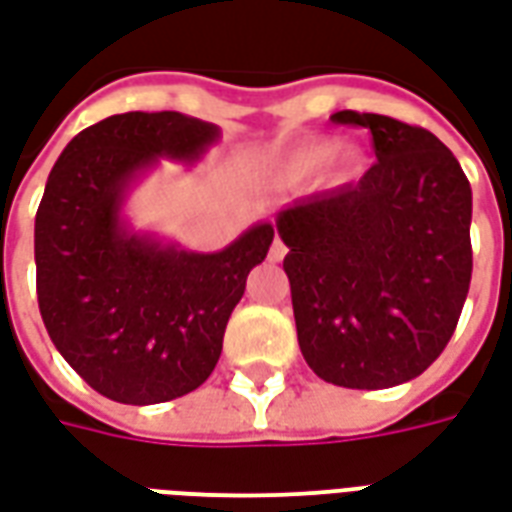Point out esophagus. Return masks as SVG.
<instances>
[{
	"label": "esophagus",
	"instance_id": "esophagus-1",
	"mask_svg": "<svg viewBox=\"0 0 512 512\" xmlns=\"http://www.w3.org/2000/svg\"><path fill=\"white\" fill-rule=\"evenodd\" d=\"M286 256V245H283L278 237L272 240V248H270V261H281Z\"/></svg>",
	"mask_w": 512,
	"mask_h": 512
}]
</instances>
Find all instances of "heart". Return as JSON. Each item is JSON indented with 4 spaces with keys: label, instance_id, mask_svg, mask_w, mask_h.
<instances>
[{
    "label": "heart",
    "instance_id": "obj_1",
    "mask_svg": "<svg viewBox=\"0 0 512 512\" xmlns=\"http://www.w3.org/2000/svg\"><path fill=\"white\" fill-rule=\"evenodd\" d=\"M327 158H330V144H311V147L297 149V152H292V155L278 166V177H281L283 182L311 177L313 171L319 169Z\"/></svg>",
    "mask_w": 512,
    "mask_h": 512
}]
</instances>
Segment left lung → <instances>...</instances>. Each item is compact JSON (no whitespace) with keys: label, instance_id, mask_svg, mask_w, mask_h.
<instances>
[{"label":"left lung","instance_id":"1","mask_svg":"<svg viewBox=\"0 0 512 512\" xmlns=\"http://www.w3.org/2000/svg\"><path fill=\"white\" fill-rule=\"evenodd\" d=\"M374 136L360 182L313 193L275 215L302 357L319 379L384 390L445 352L472 281V188L425 128L335 111Z\"/></svg>","mask_w":512,"mask_h":512}]
</instances>
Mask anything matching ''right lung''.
<instances>
[{"instance_id":"right-lung-1","label":"right lung","mask_w":512,"mask_h":512,"mask_svg":"<svg viewBox=\"0 0 512 512\" xmlns=\"http://www.w3.org/2000/svg\"><path fill=\"white\" fill-rule=\"evenodd\" d=\"M218 138V125L179 111H128L81 130L48 174L35 218L40 316L67 365L111 401L163 404L207 382L248 272L270 251L272 223L193 253L122 215L160 158L196 163Z\"/></svg>"}]
</instances>
